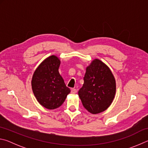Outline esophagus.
I'll use <instances>...</instances> for the list:
<instances>
[{
	"label": "esophagus",
	"mask_w": 148,
	"mask_h": 148,
	"mask_svg": "<svg viewBox=\"0 0 148 148\" xmlns=\"http://www.w3.org/2000/svg\"><path fill=\"white\" fill-rule=\"evenodd\" d=\"M71 92L73 94H75L77 92V89H71Z\"/></svg>",
	"instance_id": "34e87169"
}]
</instances>
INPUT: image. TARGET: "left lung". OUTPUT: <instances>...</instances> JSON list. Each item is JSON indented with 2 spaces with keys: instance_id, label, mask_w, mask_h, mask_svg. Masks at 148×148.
Returning a JSON list of instances; mask_svg holds the SVG:
<instances>
[{
  "instance_id": "1",
  "label": "left lung",
  "mask_w": 148,
  "mask_h": 148,
  "mask_svg": "<svg viewBox=\"0 0 148 148\" xmlns=\"http://www.w3.org/2000/svg\"><path fill=\"white\" fill-rule=\"evenodd\" d=\"M84 80L78 91L84 107L93 114L104 112L116 95V79L112 71L101 60L94 59L86 68Z\"/></svg>"
}]
</instances>
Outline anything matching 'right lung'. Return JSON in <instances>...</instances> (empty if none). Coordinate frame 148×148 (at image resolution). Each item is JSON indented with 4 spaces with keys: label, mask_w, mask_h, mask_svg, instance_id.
<instances>
[{
    "label": "right lung",
    "mask_w": 148,
    "mask_h": 148,
    "mask_svg": "<svg viewBox=\"0 0 148 148\" xmlns=\"http://www.w3.org/2000/svg\"><path fill=\"white\" fill-rule=\"evenodd\" d=\"M60 64L57 56H49L41 62L32 76L31 86L34 96L48 110L61 106L71 92L59 72Z\"/></svg>",
    "instance_id": "add662e5"
}]
</instances>
